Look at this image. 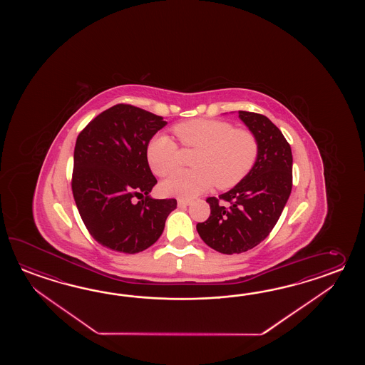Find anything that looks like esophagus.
I'll return each mask as SVG.
<instances>
[{"label":"esophagus","mask_w":365,"mask_h":365,"mask_svg":"<svg viewBox=\"0 0 365 365\" xmlns=\"http://www.w3.org/2000/svg\"><path fill=\"white\" fill-rule=\"evenodd\" d=\"M192 202L189 201V200H184V198H179L178 200V205H179L180 207H184V206H189Z\"/></svg>","instance_id":"obj_1"}]
</instances>
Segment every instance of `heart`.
I'll return each mask as SVG.
<instances>
[{
  "mask_svg": "<svg viewBox=\"0 0 365 365\" xmlns=\"http://www.w3.org/2000/svg\"><path fill=\"white\" fill-rule=\"evenodd\" d=\"M173 133L184 148L198 153L194 156V170L173 172L162 184L168 195L193 198L214 184L219 189H230L245 179L256 164V135L228 121L197 118L176 125ZM146 158L151 171L164 178L179 163V148L168 135L156 134L148 142Z\"/></svg>",
  "mask_w": 365,
  "mask_h": 365,
  "instance_id": "obj_1",
  "label": "heart"
}]
</instances>
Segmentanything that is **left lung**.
<instances>
[{
	"label": "left lung",
	"mask_w": 365,
	"mask_h": 365,
	"mask_svg": "<svg viewBox=\"0 0 365 365\" xmlns=\"http://www.w3.org/2000/svg\"><path fill=\"white\" fill-rule=\"evenodd\" d=\"M239 117L258 140L256 164L230 192L206 200L209 219L197 225L202 240L223 255H239L264 241L292 189V153L284 135L264 115L239 110Z\"/></svg>",
	"instance_id": "1"
}]
</instances>
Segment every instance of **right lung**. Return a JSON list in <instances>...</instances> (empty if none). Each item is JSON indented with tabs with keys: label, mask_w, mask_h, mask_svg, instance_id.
<instances>
[{
	"label": "right lung",
	"mask_w": 365,
	"mask_h": 365,
	"mask_svg": "<svg viewBox=\"0 0 365 365\" xmlns=\"http://www.w3.org/2000/svg\"><path fill=\"white\" fill-rule=\"evenodd\" d=\"M163 117L116 104L90 121L74 148L71 190L87 231L106 248L134 255L155 242L178 201L154 200L146 150Z\"/></svg>",
	"instance_id": "add662e5"
}]
</instances>
